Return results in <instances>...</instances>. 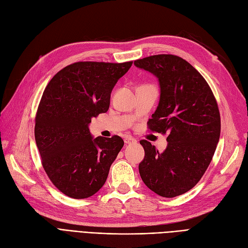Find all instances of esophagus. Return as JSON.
Here are the masks:
<instances>
[{
	"label": "esophagus",
	"instance_id": "34e87169",
	"mask_svg": "<svg viewBox=\"0 0 248 248\" xmlns=\"http://www.w3.org/2000/svg\"><path fill=\"white\" fill-rule=\"evenodd\" d=\"M124 141L127 144H130V143H135L136 140L134 138H132V136H126V138L124 139Z\"/></svg>",
	"mask_w": 248,
	"mask_h": 248
}]
</instances>
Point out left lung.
<instances>
[{
    "label": "left lung",
    "instance_id": "obj_1",
    "mask_svg": "<svg viewBox=\"0 0 248 248\" xmlns=\"http://www.w3.org/2000/svg\"><path fill=\"white\" fill-rule=\"evenodd\" d=\"M134 64L159 80V105L148 126L167 134L168 141L162 153L140 141L144 149L140 174L150 190L173 198L197 185L210 164L220 134L217 102L202 75L182 57L158 54Z\"/></svg>",
    "mask_w": 248,
    "mask_h": 248
}]
</instances>
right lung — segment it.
<instances>
[{
	"mask_svg": "<svg viewBox=\"0 0 248 248\" xmlns=\"http://www.w3.org/2000/svg\"><path fill=\"white\" fill-rule=\"evenodd\" d=\"M131 65L75 62L59 71L43 93L35 119L42 165L52 184L71 198L98 192L124 146L118 135L92 139L88 124L108 112L114 86Z\"/></svg>",
	"mask_w": 248,
	"mask_h": 248,
	"instance_id": "right-lung-1",
	"label": "right lung"
}]
</instances>
